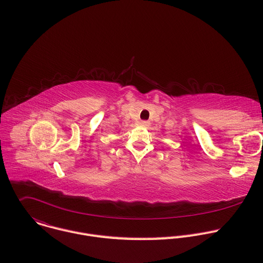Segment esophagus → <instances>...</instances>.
<instances>
[{"instance_id":"34e87169","label":"esophagus","mask_w":263,"mask_h":263,"mask_svg":"<svg viewBox=\"0 0 263 263\" xmlns=\"http://www.w3.org/2000/svg\"><path fill=\"white\" fill-rule=\"evenodd\" d=\"M139 126H141V127H147L148 126V123L147 122H145V121H141L140 123H139Z\"/></svg>"}]
</instances>
